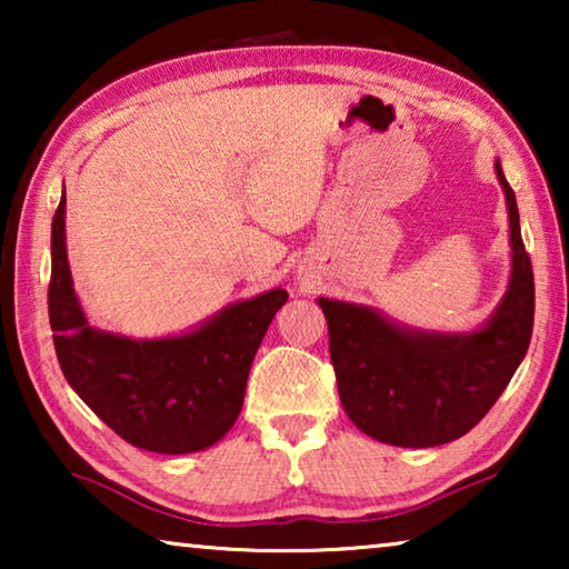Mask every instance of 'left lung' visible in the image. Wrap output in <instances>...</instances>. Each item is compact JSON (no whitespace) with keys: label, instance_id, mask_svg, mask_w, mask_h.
<instances>
[{"label":"left lung","instance_id":"1","mask_svg":"<svg viewBox=\"0 0 569 569\" xmlns=\"http://www.w3.org/2000/svg\"><path fill=\"white\" fill-rule=\"evenodd\" d=\"M509 210L512 276L492 319L471 333L403 329L369 306L319 298L339 397L363 435L427 449L465 437L502 397L535 323V276L515 190L495 162Z\"/></svg>","mask_w":569,"mask_h":569}]
</instances>
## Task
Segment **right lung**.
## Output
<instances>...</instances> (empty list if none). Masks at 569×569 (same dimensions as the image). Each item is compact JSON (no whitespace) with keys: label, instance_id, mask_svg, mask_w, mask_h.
Instances as JSON below:
<instances>
[{"label":"right lung","instance_id":"add662e5","mask_svg":"<svg viewBox=\"0 0 569 569\" xmlns=\"http://www.w3.org/2000/svg\"><path fill=\"white\" fill-rule=\"evenodd\" d=\"M286 298L283 288H273L170 339L98 331L72 288L64 196L57 206L47 291L57 361L77 397L132 447L190 455L223 439L243 407L253 356Z\"/></svg>","mask_w":569,"mask_h":569}]
</instances>
